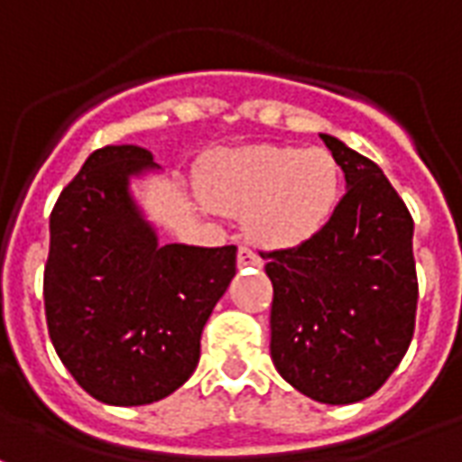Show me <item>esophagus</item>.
Returning a JSON list of instances; mask_svg holds the SVG:
<instances>
[{
  "label": "esophagus",
  "mask_w": 462,
  "mask_h": 462,
  "mask_svg": "<svg viewBox=\"0 0 462 462\" xmlns=\"http://www.w3.org/2000/svg\"><path fill=\"white\" fill-rule=\"evenodd\" d=\"M237 264L240 267H262V260L260 254H254L250 247H240L237 250Z\"/></svg>",
  "instance_id": "1"
}]
</instances>
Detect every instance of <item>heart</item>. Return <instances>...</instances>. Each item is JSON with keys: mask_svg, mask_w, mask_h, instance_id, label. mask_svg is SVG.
I'll return each instance as SVG.
<instances>
[{"mask_svg": "<svg viewBox=\"0 0 462 462\" xmlns=\"http://www.w3.org/2000/svg\"><path fill=\"white\" fill-rule=\"evenodd\" d=\"M210 208L245 217L252 240L290 250L317 237L341 200V165L324 148L254 145L215 158L202 182Z\"/></svg>", "mask_w": 462, "mask_h": 462, "instance_id": "obj_1", "label": "heart"}]
</instances>
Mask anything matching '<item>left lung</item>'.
Wrapping results in <instances>:
<instances>
[{
    "label": "left lung",
    "mask_w": 462,
    "mask_h": 462,
    "mask_svg": "<svg viewBox=\"0 0 462 462\" xmlns=\"http://www.w3.org/2000/svg\"><path fill=\"white\" fill-rule=\"evenodd\" d=\"M346 178L329 225L290 250L262 252L274 287L270 354L319 403H356L386 383L413 339V217L376 162L321 133Z\"/></svg>",
    "instance_id": "8db88e82"
}]
</instances>
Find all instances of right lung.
I'll list each match as a JSON object with an SVG mask.
<instances>
[{
	"mask_svg": "<svg viewBox=\"0 0 462 462\" xmlns=\"http://www.w3.org/2000/svg\"><path fill=\"white\" fill-rule=\"evenodd\" d=\"M138 145L86 158L49 220L46 327L76 383L108 406H145L180 388L237 270V247L158 245L131 178L158 171Z\"/></svg>",
	"mask_w": 462,
	"mask_h": 462,
	"instance_id": "1",
	"label": "right lung"
}]
</instances>
